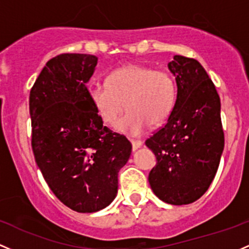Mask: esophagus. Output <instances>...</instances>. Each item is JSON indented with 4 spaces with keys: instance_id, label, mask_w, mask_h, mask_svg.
<instances>
[{
    "instance_id": "34e87169",
    "label": "esophagus",
    "mask_w": 249,
    "mask_h": 249,
    "mask_svg": "<svg viewBox=\"0 0 249 249\" xmlns=\"http://www.w3.org/2000/svg\"><path fill=\"white\" fill-rule=\"evenodd\" d=\"M131 144H132V150L133 151H136V150L139 149V147L142 146V144L143 143H142L141 141H133L132 139V141H131Z\"/></svg>"
}]
</instances>
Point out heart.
<instances>
[{
  "instance_id": "1",
  "label": "heart",
  "mask_w": 249,
  "mask_h": 249,
  "mask_svg": "<svg viewBox=\"0 0 249 249\" xmlns=\"http://www.w3.org/2000/svg\"><path fill=\"white\" fill-rule=\"evenodd\" d=\"M89 98L104 124L114 126L127 136H139L150 125L168 119L176 103V84L165 71H155L144 65L131 64L108 73L106 84L89 87Z\"/></svg>"
}]
</instances>
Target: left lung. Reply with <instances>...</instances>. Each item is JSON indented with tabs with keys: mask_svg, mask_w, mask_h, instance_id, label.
I'll list each match as a JSON object with an SVG mask.
<instances>
[{
	"mask_svg": "<svg viewBox=\"0 0 249 249\" xmlns=\"http://www.w3.org/2000/svg\"><path fill=\"white\" fill-rule=\"evenodd\" d=\"M168 68L177 97L165 125L145 144L157 164L149 183L160 200L174 206L195 202L208 190L225 146L216 89L197 60L175 55Z\"/></svg>",
	"mask_w": 249,
	"mask_h": 249,
	"instance_id": "obj_1",
	"label": "left lung"
}]
</instances>
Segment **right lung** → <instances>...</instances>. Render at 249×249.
<instances>
[{"mask_svg":"<svg viewBox=\"0 0 249 249\" xmlns=\"http://www.w3.org/2000/svg\"><path fill=\"white\" fill-rule=\"evenodd\" d=\"M98 58L61 54L41 71L29 95L35 162L54 195L78 213L107 207L132 145L104 126L86 84Z\"/></svg>","mask_w":249,"mask_h":249,"instance_id":"1","label":"right lung"}]
</instances>
